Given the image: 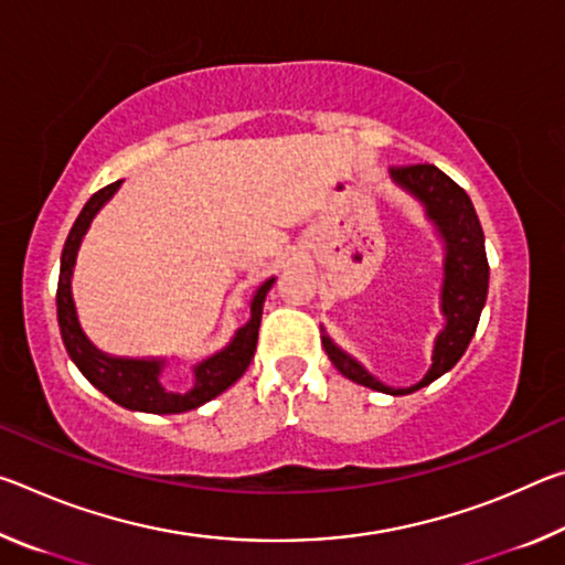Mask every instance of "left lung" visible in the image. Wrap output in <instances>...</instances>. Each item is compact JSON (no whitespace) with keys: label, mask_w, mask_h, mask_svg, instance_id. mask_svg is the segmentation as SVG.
Here are the masks:
<instances>
[{"label":"left lung","mask_w":565,"mask_h":565,"mask_svg":"<svg viewBox=\"0 0 565 565\" xmlns=\"http://www.w3.org/2000/svg\"><path fill=\"white\" fill-rule=\"evenodd\" d=\"M391 179L424 204L426 216L434 222L446 248L441 286V313L446 327L438 331L434 341L431 369L426 371V376L418 384L408 388H394L381 384L376 376H371L356 359L341 351L327 333H323L321 341L333 366L347 379L381 391V394L406 396L428 386L438 376H444L446 371H451L458 359L466 353L476 333L478 319H481L486 294H489V259H486L483 228L481 222H478L471 199L451 177H446L434 164H411L391 169Z\"/></svg>","instance_id":"obj_1"}]
</instances>
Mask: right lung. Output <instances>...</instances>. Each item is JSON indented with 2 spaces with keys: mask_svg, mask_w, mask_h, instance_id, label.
<instances>
[{
  "mask_svg": "<svg viewBox=\"0 0 565 565\" xmlns=\"http://www.w3.org/2000/svg\"><path fill=\"white\" fill-rule=\"evenodd\" d=\"M119 186L121 179L99 189L84 204L82 214L76 216L72 232L64 242L60 286H56V319H60L62 341L66 353L76 363V369L89 379L92 386H97L102 394H107L114 404L131 411H147V414H184V411L199 408L206 401L224 394L228 386L244 376V371L254 359L256 341H259L266 294H269L276 279L271 276V279H266L256 289L252 299V317L234 333V339L222 351H216L209 359L196 363L194 386L184 391V394L161 384V371H164L167 363L164 359H121L99 351L87 339V333L79 327V319H76V306L72 299V274L76 264V252H79L82 238L87 234L92 218L117 194Z\"/></svg>",
  "mask_w": 565,
  "mask_h": 565,
  "instance_id": "obj_1",
  "label": "right lung"
}]
</instances>
